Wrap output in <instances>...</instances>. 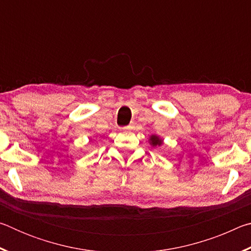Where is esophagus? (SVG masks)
Here are the masks:
<instances>
[{
  "label": "esophagus",
  "mask_w": 251,
  "mask_h": 251,
  "mask_svg": "<svg viewBox=\"0 0 251 251\" xmlns=\"http://www.w3.org/2000/svg\"><path fill=\"white\" fill-rule=\"evenodd\" d=\"M123 130H129V129H131V126H126V127H124V128H122Z\"/></svg>",
  "instance_id": "1"
}]
</instances>
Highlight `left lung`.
Returning <instances> with one entry per match:
<instances>
[{"instance_id":"left-lung-1","label":"left lung","mask_w":251,"mask_h":251,"mask_svg":"<svg viewBox=\"0 0 251 251\" xmlns=\"http://www.w3.org/2000/svg\"><path fill=\"white\" fill-rule=\"evenodd\" d=\"M150 144L152 146V147H156V146H161L163 145V139H161L159 136H157V135H151V137H150Z\"/></svg>"}]
</instances>
